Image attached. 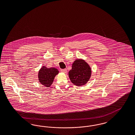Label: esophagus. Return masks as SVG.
<instances>
[{
	"instance_id": "esophagus-1",
	"label": "esophagus",
	"mask_w": 135,
	"mask_h": 135,
	"mask_svg": "<svg viewBox=\"0 0 135 135\" xmlns=\"http://www.w3.org/2000/svg\"><path fill=\"white\" fill-rule=\"evenodd\" d=\"M61 71L62 72H63V73H67V69H61Z\"/></svg>"
}]
</instances>
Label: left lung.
Wrapping results in <instances>:
<instances>
[{
	"mask_svg": "<svg viewBox=\"0 0 135 135\" xmlns=\"http://www.w3.org/2000/svg\"><path fill=\"white\" fill-rule=\"evenodd\" d=\"M91 68L83 59H76L74 62L72 69L69 72L71 82L77 86H82L88 82L91 76Z\"/></svg>",
	"mask_w": 135,
	"mask_h": 135,
	"instance_id": "1",
	"label": "left lung"
}]
</instances>
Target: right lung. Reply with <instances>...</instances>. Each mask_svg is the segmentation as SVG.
Wrapping results in <instances>:
<instances>
[{
  "mask_svg": "<svg viewBox=\"0 0 135 135\" xmlns=\"http://www.w3.org/2000/svg\"><path fill=\"white\" fill-rule=\"evenodd\" d=\"M58 73L59 71L57 69L55 68H48L44 66L38 72V80L42 85L49 87L52 84L55 76Z\"/></svg>",
  "mask_w": 135,
  "mask_h": 135,
  "instance_id": "obj_1",
  "label": "right lung"
}]
</instances>
